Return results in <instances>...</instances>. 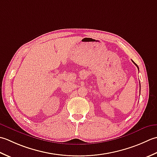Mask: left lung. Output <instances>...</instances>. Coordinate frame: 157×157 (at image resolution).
Instances as JSON below:
<instances>
[{
	"label": "left lung",
	"mask_w": 157,
	"mask_h": 157,
	"mask_svg": "<svg viewBox=\"0 0 157 157\" xmlns=\"http://www.w3.org/2000/svg\"><path fill=\"white\" fill-rule=\"evenodd\" d=\"M132 62H133V63H134V64H135V65H136V66H137V68H138V70H139V68H138V66H137V64H136V63H135V62H133V60H132Z\"/></svg>",
	"instance_id": "8db88e82"
}]
</instances>
